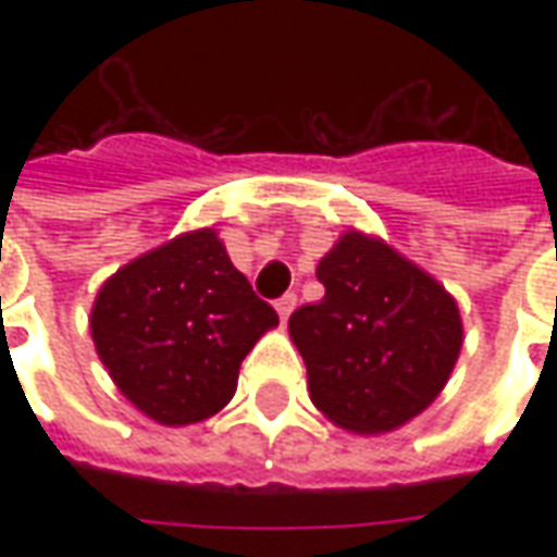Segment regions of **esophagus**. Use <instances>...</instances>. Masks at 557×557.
Wrapping results in <instances>:
<instances>
[{
	"mask_svg": "<svg viewBox=\"0 0 557 557\" xmlns=\"http://www.w3.org/2000/svg\"><path fill=\"white\" fill-rule=\"evenodd\" d=\"M295 304H298V295H295V292H286L283 298H277V304H274V307H277V313H280V319H283V322H286V319L292 315Z\"/></svg>",
	"mask_w": 557,
	"mask_h": 557,
	"instance_id": "obj_1",
	"label": "esophagus"
}]
</instances>
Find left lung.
<instances>
[{
  "label": "left lung",
  "mask_w": 557,
  "mask_h": 557,
  "mask_svg": "<svg viewBox=\"0 0 557 557\" xmlns=\"http://www.w3.org/2000/svg\"><path fill=\"white\" fill-rule=\"evenodd\" d=\"M315 277L325 298L289 319L315 409L358 435L394 432L430 409L462 349L454 295L361 230L339 235Z\"/></svg>",
  "instance_id": "8db88e82"
}]
</instances>
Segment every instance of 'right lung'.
<instances>
[{"instance_id": "obj_1", "label": "right lung", "mask_w": 557, "mask_h": 557, "mask_svg": "<svg viewBox=\"0 0 557 557\" xmlns=\"http://www.w3.org/2000/svg\"><path fill=\"white\" fill-rule=\"evenodd\" d=\"M277 327L214 230H194L131 259L91 304L95 351L146 418L187 426L218 414L247 351Z\"/></svg>"}]
</instances>
